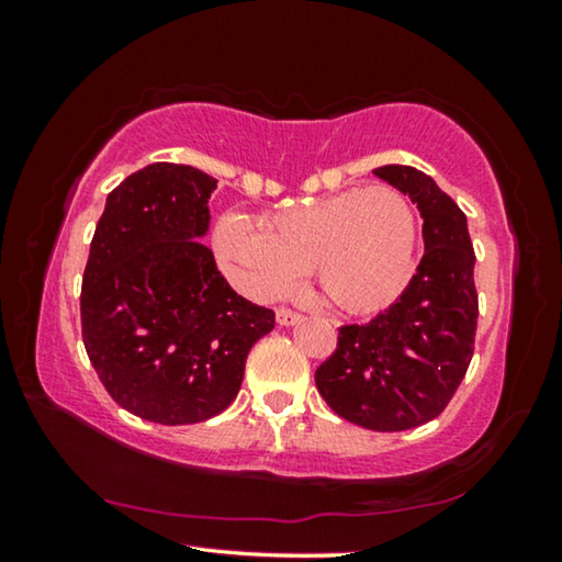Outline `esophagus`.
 Here are the masks:
<instances>
[{
	"label": "esophagus",
	"instance_id": "1",
	"mask_svg": "<svg viewBox=\"0 0 562 562\" xmlns=\"http://www.w3.org/2000/svg\"><path fill=\"white\" fill-rule=\"evenodd\" d=\"M274 319H278L280 327H292V325H297L302 317L292 310H278V312H274Z\"/></svg>",
	"mask_w": 562,
	"mask_h": 562
}]
</instances>
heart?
I'll list each match as a JSON object with an SVG mask.
<instances>
[{
    "mask_svg": "<svg viewBox=\"0 0 562 562\" xmlns=\"http://www.w3.org/2000/svg\"><path fill=\"white\" fill-rule=\"evenodd\" d=\"M416 233V213L404 193L372 186L288 207L262 217L260 225L225 213L215 223L213 247L227 278L247 297H278L310 265L329 304L367 315L404 288Z\"/></svg>",
    "mask_w": 562,
    "mask_h": 562,
    "instance_id": "1",
    "label": "heart"
}]
</instances>
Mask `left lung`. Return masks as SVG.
<instances>
[{
  "label": "left lung",
  "instance_id": "8db88e82",
  "mask_svg": "<svg viewBox=\"0 0 562 562\" xmlns=\"http://www.w3.org/2000/svg\"><path fill=\"white\" fill-rule=\"evenodd\" d=\"M372 173L422 213L424 258L406 290L364 325L339 327L337 351L315 372L329 408L372 431H406L439 416L473 357L479 294L461 207L412 166Z\"/></svg>",
  "mask_w": 562,
  "mask_h": 562
}]
</instances>
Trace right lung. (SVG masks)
<instances>
[{
    "instance_id": "right-lung-1",
    "label": "right lung",
    "mask_w": 562,
    "mask_h": 562,
    "mask_svg": "<svg viewBox=\"0 0 562 562\" xmlns=\"http://www.w3.org/2000/svg\"><path fill=\"white\" fill-rule=\"evenodd\" d=\"M217 180L150 164L106 198L81 284L83 347L113 402L146 422H205L240 392L245 359L274 312L240 297L215 268Z\"/></svg>"
}]
</instances>
